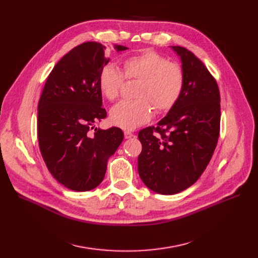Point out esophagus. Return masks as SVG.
<instances>
[{"instance_id": "34e87169", "label": "esophagus", "mask_w": 258, "mask_h": 258, "mask_svg": "<svg viewBox=\"0 0 258 258\" xmlns=\"http://www.w3.org/2000/svg\"><path fill=\"white\" fill-rule=\"evenodd\" d=\"M134 136V134L132 133V132H130V131H124V137H125V139H130V138H132Z\"/></svg>"}]
</instances>
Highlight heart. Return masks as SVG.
<instances>
[{
  "mask_svg": "<svg viewBox=\"0 0 258 258\" xmlns=\"http://www.w3.org/2000/svg\"><path fill=\"white\" fill-rule=\"evenodd\" d=\"M122 71L114 64H105L98 76V85L108 100L119 97L126 80H138L135 100H123L114 105L110 116L114 124L134 130L150 121L154 108L166 113L178 102L183 92L185 76L182 67L161 54L145 50L121 60Z\"/></svg>",
  "mask_w": 258,
  "mask_h": 258,
  "instance_id": "heart-1",
  "label": "heart"
}]
</instances>
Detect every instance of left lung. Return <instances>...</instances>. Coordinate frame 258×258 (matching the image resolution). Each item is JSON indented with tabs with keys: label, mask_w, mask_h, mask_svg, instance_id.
<instances>
[{
	"label": "left lung",
	"mask_w": 258,
	"mask_h": 258,
	"mask_svg": "<svg viewBox=\"0 0 258 258\" xmlns=\"http://www.w3.org/2000/svg\"><path fill=\"white\" fill-rule=\"evenodd\" d=\"M182 60L183 92L157 126L141 130L138 171L143 183L160 195H174L195 184L212 158L220 136L221 96L218 83L195 54L172 46Z\"/></svg>",
	"instance_id": "obj_1"
}]
</instances>
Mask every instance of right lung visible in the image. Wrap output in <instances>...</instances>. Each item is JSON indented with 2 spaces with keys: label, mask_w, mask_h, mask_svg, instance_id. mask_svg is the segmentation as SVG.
<instances>
[{
  "label": "right lung",
  "mask_w": 258,
  "mask_h": 258,
  "mask_svg": "<svg viewBox=\"0 0 258 258\" xmlns=\"http://www.w3.org/2000/svg\"><path fill=\"white\" fill-rule=\"evenodd\" d=\"M104 50L87 42L68 52L50 72L38 101L40 154L53 178L74 191L91 190L102 182L107 159L124 137L118 127L92 132L95 122L106 117L98 85L101 68L110 60Z\"/></svg>",
  "instance_id": "right-lung-1"
}]
</instances>
